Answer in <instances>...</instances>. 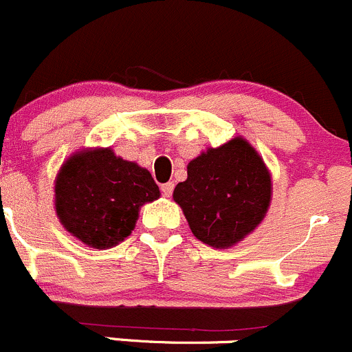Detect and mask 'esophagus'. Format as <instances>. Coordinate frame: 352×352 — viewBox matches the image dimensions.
<instances>
[{"label":"esophagus","mask_w":352,"mask_h":352,"mask_svg":"<svg viewBox=\"0 0 352 352\" xmlns=\"http://www.w3.org/2000/svg\"><path fill=\"white\" fill-rule=\"evenodd\" d=\"M162 192H163V196H165V197L172 196V192H173V182L163 184V186H162Z\"/></svg>","instance_id":"1"}]
</instances>
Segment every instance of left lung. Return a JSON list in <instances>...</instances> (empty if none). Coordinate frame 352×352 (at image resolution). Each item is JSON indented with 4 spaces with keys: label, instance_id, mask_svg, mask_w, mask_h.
<instances>
[{
    "label": "left lung",
    "instance_id": "obj_1",
    "mask_svg": "<svg viewBox=\"0 0 352 352\" xmlns=\"http://www.w3.org/2000/svg\"><path fill=\"white\" fill-rule=\"evenodd\" d=\"M173 201L194 237L217 249L234 248L265 220L272 203V175L244 138L208 148L187 165Z\"/></svg>",
    "mask_w": 352,
    "mask_h": 352
}]
</instances>
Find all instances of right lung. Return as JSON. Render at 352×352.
Instances as JSON below:
<instances>
[{
  "instance_id": "right-lung-1",
  "label": "right lung",
  "mask_w": 352,
  "mask_h": 352,
  "mask_svg": "<svg viewBox=\"0 0 352 352\" xmlns=\"http://www.w3.org/2000/svg\"><path fill=\"white\" fill-rule=\"evenodd\" d=\"M158 197L151 173L111 148L75 151L54 179L58 220L94 249H110L125 241L135 228L141 206Z\"/></svg>"
}]
</instances>
